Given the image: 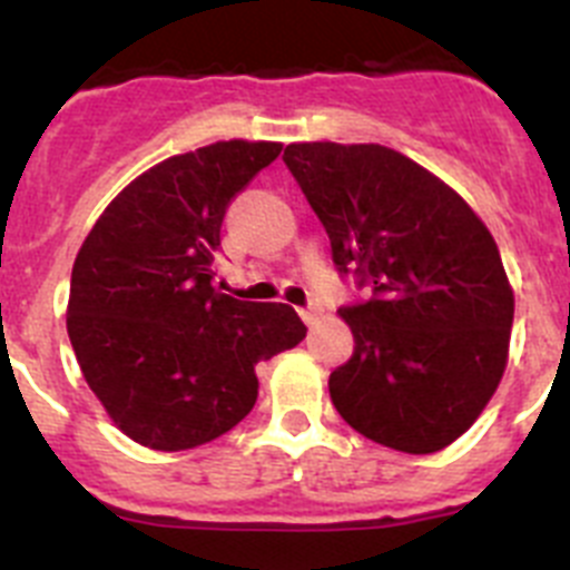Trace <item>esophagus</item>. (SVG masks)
<instances>
[{
  "instance_id": "obj_1",
  "label": "esophagus",
  "mask_w": 570,
  "mask_h": 570,
  "mask_svg": "<svg viewBox=\"0 0 570 570\" xmlns=\"http://www.w3.org/2000/svg\"><path fill=\"white\" fill-rule=\"evenodd\" d=\"M299 316L305 320V325H316V322H320V316H322V305H320V302H308L305 308H299Z\"/></svg>"
}]
</instances>
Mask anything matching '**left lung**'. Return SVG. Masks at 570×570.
<instances>
[{"label":"left lung","mask_w":570,"mask_h":570,"mask_svg":"<svg viewBox=\"0 0 570 570\" xmlns=\"http://www.w3.org/2000/svg\"><path fill=\"white\" fill-rule=\"evenodd\" d=\"M282 159L336 271L371 288L340 308L354 356L331 374V402L380 445L442 451L505 371L513 291L497 242L456 190L385 145L299 142Z\"/></svg>","instance_id":"left-lung-1"}]
</instances>
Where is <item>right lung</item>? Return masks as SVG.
Here are the masks:
<instances>
[{
  "label": "right lung",
  "instance_id": "right-lung-1",
  "mask_svg": "<svg viewBox=\"0 0 570 570\" xmlns=\"http://www.w3.org/2000/svg\"><path fill=\"white\" fill-rule=\"evenodd\" d=\"M279 142H216L154 165L105 208L70 274L68 336L116 428L154 451H185L250 414L256 365L305 340L282 302L216 288L230 199Z\"/></svg>",
  "mask_w": 570,
  "mask_h": 570
}]
</instances>
